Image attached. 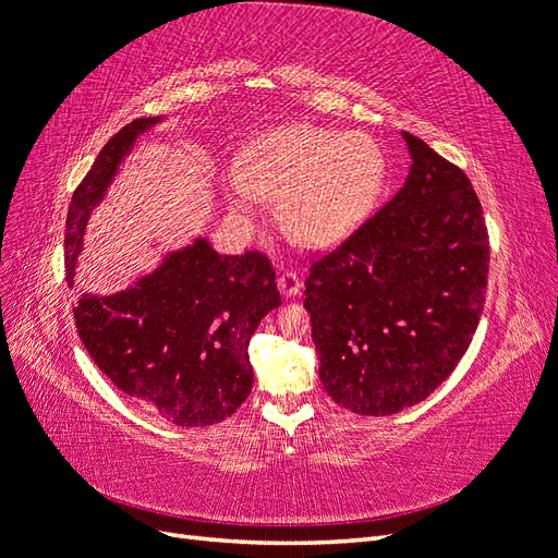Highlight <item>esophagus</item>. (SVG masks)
Listing matches in <instances>:
<instances>
[{
    "mask_svg": "<svg viewBox=\"0 0 558 558\" xmlns=\"http://www.w3.org/2000/svg\"><path fill=\"white\" fill-rule=\"evenodd\" d=\"M300 279L295 272H291V269H286V272H281L277 277V289L283 298H295L300 293Z\"/></svg>",
    "mask_w": 558,
    "mask_h": 558,
    "instance_id": "esophagus-1",
    "label": "esophagus"
}]
</instances>
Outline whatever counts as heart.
I'll list each match as a JSON object with an SVG mask.
<instances>
[{"label": "heart", "mask_w": 558, "mask_h": 558, "mask_svg": "<svg viewBox=\"0 0 558 558\" xmlns=\"http://www.w3.org/2000/svg\"><path fill=\"white\" fill-rule=\"evenodd\" d=\"M384 179L379 146L361 132L298 125L260 140L246 167L228 172L230 209L256 216L279 197L281 226L305 246H330L356 230Z\"/></svg>", "instance_id": "b5f03b06"}]
</instances>
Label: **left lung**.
I'll return each instance as SVG.
<instances>
[{"label": "left lung", "mask_w": 558, "mask_h": 558, "mask_svg": "<svg viewBox=\"0 0 558 558\" xmlns=\"http://www.w3.org/2000/svg\"><path fill=\"white\" fill-rule=\"evenodd\" d=\"M402 142L408 181L305 283L320 384L367 416L412 408L451 375L477 330L488 277L472 183L414 134Z\"/></svg>", "instance_id": "obj_1"}]
</instances>
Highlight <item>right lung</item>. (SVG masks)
<instances>
[{
    "label": "right lung",
    "instance_id": "1",
    "mask_svg": "<svg viewBox=\"0 0 558 558\" xmlns=\"http://www.w3.org/2000/svg\"><path fill=\"white\" fill-rule=\"evenodd\" d=\"M162 121L137 118L113 134L74 191L64 232L70 289L93 209L137 140ZM279 305L275 269L263 253L221 256L207 234H197L125 289L81 293L74 320L90 359L125 396L174 426L199 428L228 418L251 393V335Z\"/></svg>",
    "mask_w": 558,
    "mask_h": 558
}]
</instances>
